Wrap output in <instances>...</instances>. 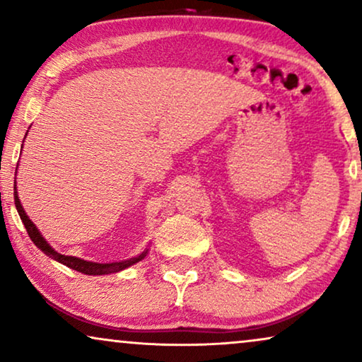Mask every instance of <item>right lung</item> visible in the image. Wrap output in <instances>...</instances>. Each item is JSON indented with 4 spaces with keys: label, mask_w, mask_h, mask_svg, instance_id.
Listing matches in <instances>:
<instances>
[{
    "label": "right lung",
    "mask_w": 362,
    "mask_h": 362,
    "mask_svg": "<svg viewBox=\"0 0 362 362\" xmlns=\"http://www.w3.org/2000/svg\"><path fill=\"white\" fill-rule=\"evenodd\" d=\"M14 181H16V177H14ZM14 204H16V209L19 212V217H21L24 227H26L28 230V235L31 237V240L34 242V245L37 247V249H41L44 254L47 257H51V259L61 262L69 269H74L77 272H81V274H86V275H107V274H115V272H120L123 269H127V267H130L133 264H136V262H140L143 257L146 255V252H143L141 255L135 257V259H130V260H123V262H113V264H93V262H87V260H82V259H77V257H69V255H62V254H57L56 250L52 249L51 245L47 244L46 239L39 234V230L36 229V226L33 224L31 219L26 216V212H24L21 202H19V197H18V191H16V182H14Z\"/></svg>",
    "instance_id": "obj_1"
}]
</instances>
